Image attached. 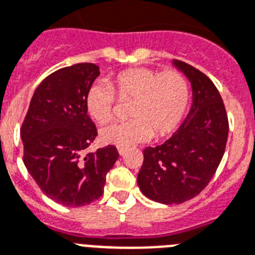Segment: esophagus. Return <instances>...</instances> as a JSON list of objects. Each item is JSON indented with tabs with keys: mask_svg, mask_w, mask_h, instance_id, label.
Listing matches in <instances>:
<instances>
[{
	"mask_svg": "<svg viewBox=\"0 0 255 255\" xmlns=\"http://www.w3.org/2000/svg\"><path fill=\"white\" fill-rule=\"evenodd\" d=\"M117 151H119V153L121 154V156H124V154L126 153V148H124V147H119V148H117Z\"/></svg>",
	"mask_w": 255,
	"mask_h": 255,
	"instance_id": "obj_1",
	"label": "esophagus"
}]
</instances>
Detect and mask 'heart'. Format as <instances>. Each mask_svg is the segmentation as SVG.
Returning a JSON list of instances; mask_svg holds the SVG:
<instances>
[{"label":"heart","instance_id":"b5f03b06","mask_svg":"<svg viewBox=\"0 0 255 255\" xmlns=\"http://www.w3.org/2000/svg\"><path fill=\"white\" fill-rule=\"evenodd\" d=\"M120 99H132L128 121H111L102 126L104 143L131 147L147 142L156 132L165 136L182 123L190 104V84L177 69L157 72L151 68H130L115 77L113 85L97 81L86 94V108L99 123L110 119Z\"/></svg>","mask_w":255,"mask_h":255}]
</instances>
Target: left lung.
I'll return each instance as SVG.
<instances>
[{
  "mask_svg": "<svg viewBox=\"0 0 255 255\" xmlns=\"http://www.w3.org/2000/svg\"><path fill=\"white\" fill-rule=\"evenodd\" d=\"M188 78L192 106L182 125L164 144L143 149L138 186L161 204H182L209 184L225 154L228 119L219 91L208 76L180 60H173Z\"/></svg>",
  "mask_w": 255,
  "mask_h": 255,
  "instance_id": "left-lung-1",
  "label": "left lung"
}]
</instances>
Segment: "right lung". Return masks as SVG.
<instances>
[{
	"instance_id": "1",
	"label": "right lung",
	"mask_w": 255,
	"mask_h": 255,
	"mask_svg": "<svg viewBox=\"0 0 255 255\" xmlns=\"http://www.w3.org/2000/svg\"><path fill=\"white\" fill-rule=\"evenodd\" d=\"M99 75L98 65L80 63L47 76L34 91L20 129L28 173L49 199L68 208L99 199L119 158L115 145L85 153L98 135L86 94Z\"/></svg>"
}]
</instances>
